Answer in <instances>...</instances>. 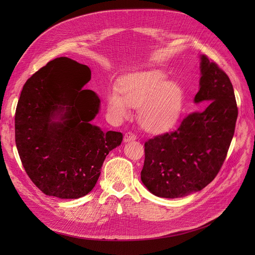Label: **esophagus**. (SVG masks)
<instances>
[{"instance_id":"obj_1","label":"esophagus","mask_w":255,"mask_h":255,"mask_svg":"<svg viewBox=\"0 0 255 255\" xmlns=\"http://www.w3.org/2000/svg\"><path fill=\"white\" fill-rule=\"evenodd\" d=\"M136 139V135L134 134V133L132 132H126L125 135H124V141L127 142V141H131V140H135Z\"/></svg>"}]
</instances>
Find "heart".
I'll list each match as a JSON object with an SVG mask.
<instances>
[{"mask_svg": "<svg viewBox=\"0 0 255 255\" xmlns=\"http://www.w3.org/2000/svg\"><path fill=\"white\" fill-rule=\"evenodd\" d=\"M184 102L182 88L167 80L161 71L151 70L133 73L124 78L119 90L107 96L111 116L122 121L130 116V106L138 107L140 127L154 134L169 130L180 118Z\"/></svg>", "mask_w": 255, "mask_h": 255, "instance_id": "heart-1", "label": "heart"}]
</instances>
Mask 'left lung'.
<instances>
[{
	"label": "left lung",
	"mask_w": 255,
	"mask_h": 255,
	"mask_svg": "<svg viewBox=\"0 0 255 255\" xmlns=\"http://www.w3.org/2000/svg\"><path fill=\"white\" fill-rule=\"evenodd\" d=\"M194 102L206 109L183 119L175 131L144 142L143 185L154 195L182 197L199 191L219 172L235 133L238 106L230 77L207 56L200 57Z\"/></svg>",
	"instance_id": "obj_1"
}]
</instances>
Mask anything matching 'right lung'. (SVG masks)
<instances>
[{"label": "right lung", "instance_id": "obj_1", "mask_svg": "<svg viewBox=\"0 0 255 255\" xmlns=\"http://www.w3.org/2000/svg\"><path fill=\"white\" fill-rule=\"evenodd\" d=\"M87 65L61 57L24 84L15 112V142L22 166L44 194L79 198L96 185L105 157L123 140L90 122L100 100L85 90Z\"/></svg>", "mask_w": 255, "mask_h": 255}]
</instances>
